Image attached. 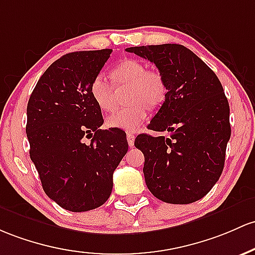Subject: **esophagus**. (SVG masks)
I'll list each match as a JSON object with an SVG mask.
<instances>
[{"instance_id":"esophagus-1","label":"esophagus","mask_w":255,"mask_h":255,"mask_svg":"<svg viewBox=\"0 0 255 255\" xmlns=\"http://www.w3.org/2000/svg\"><path fill=\"white\" fill-rule=\"evenodd\" d=\"M134 139H135V136H134L133 134H130V133L127 134V141H128V145H129L130 147H133V145H134Z\"/></svg>"}]
</instances>
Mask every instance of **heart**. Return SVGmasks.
Returning a JSON list of instances; mask_svg holds the SVG:
<instances>
[{
	"instance_id": "heart-1",
	"label": "heart",
	"mask_w": 255,
	"mask_h": 255,
	"mask_svg": "<svg viewBox=\"0 0 255 255\" xmlns=\"http://www.w3.org/2000/svg\"><path fill=\"white\" fill-rule=\"evenodd\" d=\"M111 78L116 88L129 87L126 98L130 104L109 115L106 125L134 132L146 119V106L155 108L163 102L167 93L164 78L158 71L147 70L144 63L135 59H126L115 66ZM91 96L102 111L108 113L114 109V87L103 74L97 75L92 81Z\"/></svg>"
}]
</instances>
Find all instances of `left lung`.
I'll return each instance as SVG.
<instances>
[{
	"instance_id": "obj_1",
	"label": "left lung",
	"mask_w": 255,
	"mask_h": 255,
	"mask_svg": "<svg viewBox=\"0 0 255 255\" xmlns=\"http://www.w3.org/2000/svg\"><path fill=\"white\" fill-rule=\"evenodd\" d=\"M150 60L166 82V99L147 128L168 136L140 134L145 183L155 197L173 205L201 200L219 180L231 135L230 108L219 78L181 44L126 49Z\"/></svg>"
}]
</instances>
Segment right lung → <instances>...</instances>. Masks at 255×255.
<instances>
[{
    "mask_svg": "<svg viewBox=\"0 0 255 255\" xmlns=\"http://www.w3.org/2000/svg\"><path fill=\"white\" fill-rule=\"evenodd\" d=\"M111 52L63 55L40 77L27 103L30 158L46 195L70 212L104 205L115 169L128 150L123 130L100 129L102 110L91 96L92 81Z\"/></svg>",
    "mask_w": 255,
    "mask_h": 255,
    "instance_id": "add662e5",
    "label": "right lung"
}]
</instances>
